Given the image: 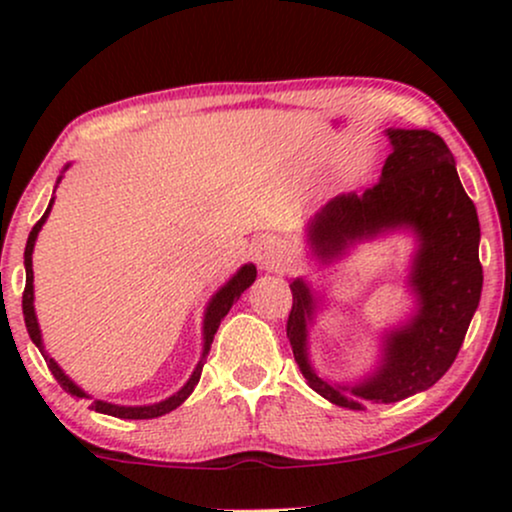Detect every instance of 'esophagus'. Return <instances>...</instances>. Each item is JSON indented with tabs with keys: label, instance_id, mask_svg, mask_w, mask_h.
Segmentation results:
<instances>
[{
	"label": "esophagus",
	"instance_id": "esophagus-1",
	"mask_svg": "<svg viewBox=\"0 0 512 512\" xmlns=\"http://www.w3.org/2000/svg\"><path fill=\"white\" fill-rule=\"evenodd\" d=\"M252 257H255V262L260 264L262 269H267V272H272L281 264V248L279 243L272 238H264V240H257L255 248H252Z\"/></svg>",
	"mask_w": 512,
	"mask_h": 512
}]
</instances>
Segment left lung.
I'll return each instance as SVG.
<instances>
[{
    "label": "left lung",
    "mask_w": 512,
    "mask_h": 512,
    "mask_svg": "<svg viewBox=\"0 0 512 512\" xmlns=\"http://www.w3.org/2000/svg\"><path fill=\"white\" fill-rule=\"evenodd\" d=\"M392 154L378 185L363 195L334 197L305 223L310 260L334 264L370 240L409 233L414 252L404 284L411 313L380 332L378 363L356 383H334L310 361V327L325 291L293 276L286 325L293 358L317 395L346 409L366 402L392 404L436 385L455 361L479 308L484 272L479 264V216L464 192L448 144L428 129H385Z\"/></svg>",
    "instance_id": "obj_1"
}]
</instances>
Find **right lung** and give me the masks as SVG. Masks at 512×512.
I'll use <instances>...</instances> for the list:
<instances>
[{
    "instance_id": "add662e5",
    "label": "right lung",
    "mask_w": 512,
    "mask_h": 512,
    "mask_svg": "<svg viewBox=\"0 0 512 512\" xmlns=\"http://www.w3.org/2000/svg\"><path fill=\"white\" fill-rule=\"evenodd\" d=\"M69 166H72V163H67V166H64V170H67ZM64 170H62V173H64ZM60 180H62V175H60V178H57V185H60ZM52 204H55V195H52L48 209H45V214H43V219H40L33 226L31 236H28V243H26V252H23V267H26V289H23V320H26L28 337H31V342L40 349V354H43L45 363H48L50 373L55 375V380L62 385V390H67L72 397L91 399V395H88L86 390H81V387L76 385L67 373H64L60 363H57L55 358H52L48 351H45L43 332H40L38 315H35V305H33V301H35V293H33V248H35V240H38L40 228H43V223L48 221V216H50V211H52ZM255 279H257V267H255V264H252V262L243 264V267H240L238 272L233 274L231 279H228L226 284H223L221 289L209 298L207 308H204V320H202V356H199L195 370H192V375H190V378H187V383L182 385L178 392H173V395H170V397L161 399V402L139 404V407H127V404H113V402H105V399H93L91 409H96L98 414L117 416V419H156V416H163V414H168V411L178 409L180 404L192 395V390H195V387H197L199 378H202L204 361H207L211 342H214V334H216V330H219L221 320L228 315L231 305L238 301L240 293L248 291L250 286H252V281H255Z\"/></svg>"
}]
</instances>
